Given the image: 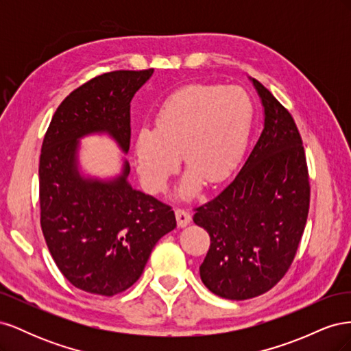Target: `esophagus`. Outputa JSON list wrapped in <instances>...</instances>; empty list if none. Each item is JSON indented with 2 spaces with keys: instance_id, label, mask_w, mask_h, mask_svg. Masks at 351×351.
<instances>
[{
  "instance_id": "34e87169",
  "label": "esophagus",
  "mask_w": 351,
  "mask_h": 351,
  "mask_svg": "<svg viewBox=\"0 0 351 351\" xmlns=\"http://www.w3.org/2000/svg\"><path fill=\"white\" fill-rule=\"evenodd\" d=\"M176 218H177L178 227H186L190 224V221H192V215H190V212L184 208L176 209Z\"/></svg>"
}]
</instances>
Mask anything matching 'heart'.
<instances>
[{"mask_svg": "<svg viewBox=\"0 0 351 351\" xmlns=\"http://www.w3.org/2000/svg\"><path fill=\"white\" fill-rule=\"evenodd\" d=\"M253 104L241 88L190 84L164 101L155 129L136 136L137 173L152 193L167 187L178 168L180 154L189 171L178 195L190 197L204 182L221 183L232 173L246 149Z\"/></svg>", "mask_w": 351, "mask_h": 351, "instance_id": "heart-1", "label": "heart"}]
</instances>
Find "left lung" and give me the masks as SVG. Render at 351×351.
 Returning <instances> with one entry per match:
<instances>
[{"instance_id":"1","label":"left lung","mask_w":351,"mask_h":351,"mask_svg":"<svg viewBox=\"0 0 351 351\" xmlns=\"http://www.w3.org/2000/svg\"><path fill=\"white\" fill-rule=\"evenodd\" d=\"M265 123L234 180L195 209L210 246L200 278L228 300L271 290L291 267L309 214L311 186L299 129L291 114L256 79Z\"/></svg>"}]
</instances>
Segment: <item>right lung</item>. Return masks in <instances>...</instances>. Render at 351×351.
Masks as SVG:
<instances>
[{
  "label": "right lung",
  "mask_w": 351,
  "mask_h": 351,
  "mask_svg": "<svg viewBox=\"0 0 351 351\" xmlns=\"http://www.w3.org/2000/svg\"><path fill=\"white\" fill-rule=\"evenodd\" d=\"M117 70L86 82L60 104L39 159L40 227L61 274L86 293L114 295L132 287L155 244L176 228L171 206L134 190L130 165L112 180L79 173V139L107 133L130 147V102L152 76Z\"/></svg>",
  "instance_id": "1"
}]
</instances>
